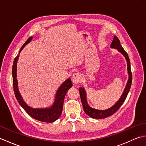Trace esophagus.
<instances>
[{"instance_id":"esophagus-1","label":"esophagus","mask_w":146,"mask_h":146,"mask_svg":"<svg viewBox=\"0 0 146 146\" xmlns=\"http://www.w3.org/2000/svg\"><path fill=\"white\" fill-rule=\"evenodd\" d=\"M82 77L81 75L79 73H75L73 74V75L72 76V82L74 83V84H78V83L82 81Z\"/></svg>"}]
</instances>
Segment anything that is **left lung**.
<instances>
[{"label": "left lung", "mask_w": 146, "mask_h": 146, "mask_svg": "<svg viewBox=\"0 0 146 146\" xmlns=\"http://www.w3.org/2000/svg\"><path fill=\"white\" fill-rule=\"evenodd\" d=\"M110 48L117 49V51H119L120 53L125 57L127 61V64L129 79L127 83L126 84L124 90H123V94L121 95L119 100H118L112 107L108 108L107 110H98L90 107L89 105L88 104L87 100H86V94L85 88L83 87H80L79 88L80 98H81V101L83 107V110H84L86 114H87L88 116L93 118V119H105V118L109 117L111 115H113L115 112H116V111L119 110V108L120 107L121 105H122L123 102H124L127 96L129 94L132 84V76L131 70V63H130L129 56L124 49H123V48L122 47V46L120 45L119 39L117 38V37L116 36H114L113 37V41L110 44Z\"/></svg>", "instance_id": "obj_1"}]
</instances>
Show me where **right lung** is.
<instances>
[{"label": "right lung", "mask_w": 146, "mask_h": 146, "mask_svg": "<svg viewBox=\"0 0 146 146\" xmlns=\"http://www.w3.org/2000/svg\"><path fill=\"white\" fill-rule=\"evenodd\" d=\"M33 37L30 38L27 40L26 42L24 43L23 46L20 49L19 53L23 50V49L25 47L28 43L31 41ZM19 54L14 59L13 66H12V82H13V87L15 93V96L19 104L23 108V109L28 113L29 115L37 120L41 121L44 122H53L56 120L60 117L63 110V106L64 99L66 95V92L72 86V82L71 79L68 78L66 81L64 82L62 85L58 88V90L56 93L55 99L53 104L50 107L48 108H32L29 106L24 101L23 97L21 95V94L19 91L18 88V82L17 80V63L18 61Z\"/></svg>", "instance_id": "right-lung-1"}]
</instances>
